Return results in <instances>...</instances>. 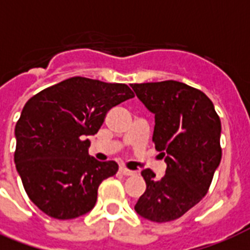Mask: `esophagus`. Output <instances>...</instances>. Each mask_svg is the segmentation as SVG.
Listing matches in <instances>:
<instances>
[{"instance_id":"34e87169","label":"esophagus","mask_w":250,"mask_h":250,"mask_svg":"<svg viewBox=\"0 0 250 250\" xmlns=\"http://www.w3.org/2000/svg\"><path fill=\"white\" fill-rule=\"evenodd\" d=\"M121 172L123 175H125V176H129V175L135 174V171L128 170V168H125V167H121Z\"/></svg>"}]
</instances>
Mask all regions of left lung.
I'll return each mask as SVG.
<instances>
[{
	"label": "left lung",
	"mask_w": 250,
	"mask_h": 250,
	"mask_svg": "<svg viewBox=\"0 0 250 250\" xmlns=\"http://www.w3.org/2000/svg\"><path fill=\"white\" fill-rule=\"evenodd\" d=\"M146 109L154 114L153 141L166 162L161 179L149 168L135 210L148 221L178 219L208 193L221 164V119L201 90L180 82L131 84Z\"/></svg>",
	"instance_id": "left-lung-1"
}]
</instances>
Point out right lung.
<instances>
[{
	"label": "right lung",
	"instance_id": "1",
	"mask_svg": "<svg viewBox=\"0 0 250 250\" xmlns=\"http://www.w3.org/2000/svg\"><path fill=\"white\" fill-rule=\"evenodd\" d=\"M135 97L128 85L74 76L29 98L15 125L14 161L29 200L57 219L93 209L104 179L117 174L114 161L88 154L89 140L113 106Z\"/></svg>",
	"mask_w": 250,
	"mask_h": 250
}]
</instances>
